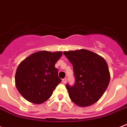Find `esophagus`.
Masks as SVG:
<instances>
[{"label":"esophagus","instance_id":"esophagus-1","mask_svg":"<svg viewBox=\"0 0 127 127\" xmlns=\"http://www.w3.org/2000/svg\"><path fill=\"white\" fill-rule=\"evenodd\" d=\"M66 82H67L66 78H64V79H63V82L64 84H66Z\"/></svg>","mask_w":127,"mask_h":127}]
</instances>
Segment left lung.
Masks as SVG:
<instances>
[{"mask_svg": "<svg viewBox=\"0 0 127 127\" xmlns=\"http://www.w3.org/2000/svg\"><path fill=\"white\" fill-rule=\"evenodd\" d=\"M63 53L72 64L75 77L73 86L66 85L70 99L79 107L94 104L102 96L110 82L106 61L99 55L85 49Z\"/></svg>", "mask_w": 127, "mask_h": 127, "instance_id": "left-lung-1", "label": "left lung"}]
</instances>
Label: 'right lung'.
Returning a JSON list of instances; mask_svg holds the SVG:
<instances>
[{"mask_svg": "<svg viewBox=\"0 0 127 127\" xmlns=\"http://www.w3.org/2000/svg\"><path fill=\"white\" fill-rule=\"evenodd\" d=\"M61 51H39L32 54L20 63L15 74L18 91L25 100L36 104L47 101L61 83L55 67Z\"/></svg>", "mask_w": 127, "mask_h": 127, "instance_id": "obj_1", "label": "right lung"}]
</instances>
